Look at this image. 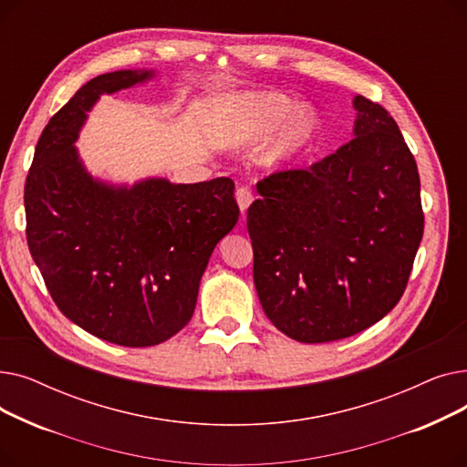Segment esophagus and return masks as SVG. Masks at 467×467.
I'll use <instances>...</instances> for the list:
<instances>
[{
	"instance_id": "obj_1",
	"label": "esophagus",
	"mask_w": 467,
	"mask_h": 467,
	"mask_svg": "<svg viewBox=\"0 0 467 467\" xmlns=\"http://www.w3.org/2000/svg\"><path fill=\"white\" fill-rule=\"evenodd\" d=\"M254 201V194L250 191V187H238L236 189V202H238V208L242 212V215H246V210L250 208Z\"/></svg>"
}]
</instances>
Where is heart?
<instances>
[{
    "instance_id": "heart-1",
    "label": "heart",
    "mask_w": 467,
    "mask_h": 467,
    "mask_svg": "<svg viewBox=\"0 0 467 467\" xmlns=\"http://www.w3.org/2000/svg\"><path fill=\"white\" fill-rule=\"evenodd\" d=\"M219 130L234 145H254L276 132L263 147L259 164L282 170L296 161L317 130V117L308 108H297L282 92H248L225 102L219 115Z\"/></svg>"
}]
</instances>
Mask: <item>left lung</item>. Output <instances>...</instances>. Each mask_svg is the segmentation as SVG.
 Returning a JSON list of instances; mask_svg holds the SVG:
<instances>
[{
	"label": "left lung",
	"instance_id": "left-lung-1",
	"mask_svg": "<svg viewBox=\"0 0 467 467\" xmlns=\"http://www.w3.org/2000/svg\"><path fill=\"white\" fill-rule=\"evenodd\" d=\"M354 138L308 170L257 183L248 210L254 282L284 335L329 342L394 308L424 233L420 178L398 122L356 96Z\"/></svg>",
	"mask_w": 467,
	"mask_h": 467
}]
</instances>
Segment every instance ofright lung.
<instances>
[{
	"mask_svg": "<svg viewBox=\"0 0 467 467\" xmlns=\"http://www.w3.org/2000/svg\"><path fill=\"white\" fill-rule=\"evenodd\" d=\"M153 78L120 69L85 83L48 120L24 185L28 248L53 301L81 329L130 348L189 324L212 252L240 215L229 178L113 185L85 168L76 141L87 113L102 94Z\"/></svg>",
	"mask_w": 467,
	"mask_h": 467,
	"instance_id": "right-lung-1",
	"label": "right lung"
}]
</instances>
